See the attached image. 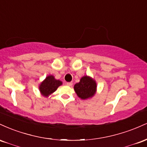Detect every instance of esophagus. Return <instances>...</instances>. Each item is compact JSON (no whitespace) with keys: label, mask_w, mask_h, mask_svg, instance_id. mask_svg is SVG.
Listing matches in <instances>:
<instances>
[{"label":"esophagus","mask_w":147,"mask_h":147,"mask_svg":"<svg viewBox=\"0 0 147 147\" xmlns=\"http://www.w3.org/2000/svg\"><path fill=\"white\" fill-rule=\"evenodd\" d=\"M72 82H68V83H67V85L68 86H72Z\"/></svg>","instance_id":"1"}]
</instances>
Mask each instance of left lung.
<instances>
[{
  "label": "left lung",
  "mask_w": 147,
  "mask_h": 147,
  "mask_svg": "<svg viewBox=\"0 0 147 147\" xmlns=\"http://www.w3.org/2000/svg\"><path fill=\"white\" fill-rule=\"evenodd\" d=\"M96 81L90 76L85 75L81 78L79 83L74 86V90L77 96L82 99H90L97 92Z\"/></svg>",
  "instance_id": "1"
}]
</instances>
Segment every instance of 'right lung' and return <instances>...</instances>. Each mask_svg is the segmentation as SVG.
<instances>
[{"label": "right lung", "mask_w": 147, "mask_h": 147, "mask_svg": "<svg viewBox=\"0 0 147 147\" xmlns=\"http://www.w3.org/2000/svg\"><path fill=\"white\" fill-rule=\"evenodd\" d=\"M61 81L56 79L53 75H50L47 76L45 79L38 86L40 92L42 96L48 97L54 92L57 90L59 86L62 85Z\"/></svg>", "instance_id": "obj_1"}]
</instances>
